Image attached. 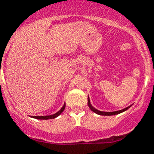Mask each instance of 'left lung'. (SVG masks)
I'll return each instance as SVG.
<instances>
[{
    "label": "left lung",
    "instance_id": "left-lung-1",
    "mask_svg": "<svg viewBox=\"0 0 154 154\" xmlns=\"http://www.w3.org/2000/svg\"><path fill=\"white\" fill-rule=\"evenodd\" d=\"M88 106H89V108L91 109V110L94 112V113H96V114H100V115H106V116H110V115H114V114H120V113H122V112L126 111L127 109H128L131 107L130 106H128V107H127V108L123 109H121V110H118V111H114V112L100 111V110H98V109H95L94 107H92L91 103H90L89 98H88Z\"/></svg>",
    "mask_w": 154,
    "mask_h": 154
}]
</instances>
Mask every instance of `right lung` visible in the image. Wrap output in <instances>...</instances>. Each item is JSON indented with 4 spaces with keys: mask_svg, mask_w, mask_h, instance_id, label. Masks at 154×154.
<instances>
[{
    "mask_svg": "<svg viewBox=\"0 0 154 154\" xmlns=\"http://www.w3.org/2000/svg\"><path fill=\"white\" fill-rule=\"evenodd\" d=\"M65 107H66V104H64V106H62V108L60 109L59 111L57 112L56 114H52V115H47V116H34L33 118L35 119H55L57 116H59L60 114H62L63 110L65 109Z\"/></svg>",
    "mask_w": 154,
    "mask_h": 154,
    "instance_id": "1",
    "label": "right lung"
}]
</instances>
